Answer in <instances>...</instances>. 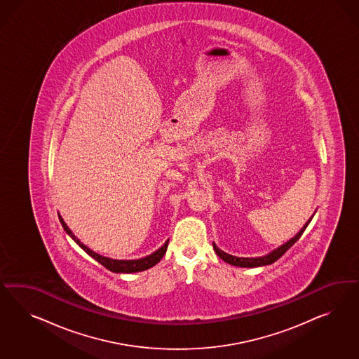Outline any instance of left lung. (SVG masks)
<instances>
[{"instance_id": "obj_1", "label": "left lung", "mask_w": 359, "mask_h": 359, "mask_svg": "<svg viewBox=\"0 0 359 359\" xmlns=\"http://www.w3.org/2000/svg\"><path fill=\"white\" fill-rule=\"evenodd\" d=\"M312 218H313V216L305 222L304 226L300 229V231L294 236V238L287 241L284 245L279 246V248L275 249V250H272L271 252H269L267 255H263V257H257V258H239V257H234V255H230L228 252L218 249L217 245H216L215 242H213V249H215L216 254H217L218 257H219L222 261L226 262V263L231 264V266L252 269V267H261V266L272 264L273 262L278 261V259L282 257L283 254L294 245V242H297V239L302 237V234L304 233L305 229L309 225V222L312 221Z\"/></svg>"}]
</instances>
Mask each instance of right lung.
I'll list each match as a JSON object with an SVG mask.
<instances>
[{"mask_svg":"<svg viewBox=\"0 0 359 359\" xmlns=\"http://www.w3.org/2000/svg\"><path fill=\"white\" fill-rule=\"evenodd\" d=\"M59 219L60 224L65 230V233L76 242L77 245L87 252L89 257H92L95 261L101 263L104 267H107L109 271L117 272V273H131V272H141L144 270L151 269L152 266H155L156 263H159L161 259L163 258L165 251H167V246H168V239L164 242L163 246L159 248L158 250L154 251L150 255L143 257L141 259H129V261H122V259H113V258H108L104 255H100L96 251L90 250L88 246H86L80 239L77 238L76 236L72 233V230L67 226L65 219L59 215Z\"/></svg>","mask_w":359,"mask_h":359,"instance_id":"obj_1","label":"right lung"}]
</instances>
